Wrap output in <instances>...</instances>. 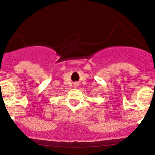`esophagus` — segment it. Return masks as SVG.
<instances>
[{
	"mask_svg": "<svg viewBox=\"0 0 155 155\" xmlns=\"http://www.w3.org/2000/svg\"><path fill=\"white\" fill-rule=\"evenodd\" d=\"M76 86H77V85H76Z\"/></svg>",
	"mask_w": 155,
	"mask_h": 155,
	"instance_id": "esophagus-1",
	"label": "esophagus"
}]
</instances>
